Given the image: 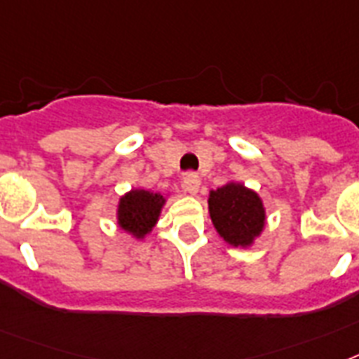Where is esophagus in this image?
Instances as JSON below:
<instances>
[{"instance_id": "esophagus-1", "label": "esophagus", "mask_w": 359, "mask_h": 359, "mask_svg": "<svg viewBox=\"0 0 359 359\" xmlns=\"http://www.w3.org/2000/svg\"><path fill=\"white\" fill-rule=\"evenodd\" d=\"M183 187H185L187 192L191 194H196L198 189H200V176L196 172H187L183 176Z\"/></svg>"}]
</instances>
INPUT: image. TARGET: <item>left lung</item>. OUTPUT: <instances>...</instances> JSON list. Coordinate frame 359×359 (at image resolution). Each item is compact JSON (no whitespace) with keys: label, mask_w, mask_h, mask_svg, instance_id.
I'll list each match as a JSON object with an SVG mask.
<instances>
[{"label":"left lung","mask_w":359,"mask_h":359,"mask_svg":"<svg viewBox=\"0 0 359 359\" xmlns=\"http://www.w3.org/2000/svg\"><path fill=\"white\" fill-rule=\"evenodd\" d=\"M209 212L216 231L231 245H248L264 227V207L257 192L240 183L211 191Z\"/></svg>","instance_id":"left-lung-1"}]
</instances>
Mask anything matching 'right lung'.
Listing matches in <instances>:
<instances>
[{
  "label": "right lung",
  "instance_id": "obj_1",
  "mask_svg": "<svg viewBox=\"0 0 359 359\" xmlns=\"http://www.w3.org/2000/svg\"><path fill=\"white\" fill-rule=\"evenodd\" d=\"M165 198L158 192L132 191L121 198L119 226L135 236H144L158 222Z\"/></svg>",
  "mask_w": 359,
  "mask_h": 359
}]
</instances>
